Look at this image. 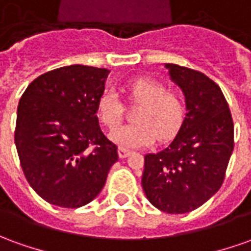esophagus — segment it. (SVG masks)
Returning <instances> with one entry per match:
<instances>
[{"label": "esophagus", "instance_id": "esophagus-1", "mask_svg": "<svg viewBox=\"0 0 251 251\" xmlns=\"http://www.w3.org/2000/svg\"><path fill=\"white\" fill-rule=\"evenodd\" d=\"M131 154V150L126 148H119V157L120 158H126V157H128Z\"/></svg>", "mask_w": 251, "mask_h": 251}]
</instances>
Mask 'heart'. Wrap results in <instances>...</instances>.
<instances>
[{"instance_id":"b5f03b06","label":"heart","mask_w":251,"mask_h":251,"mask_svg":"<svg viewBox=\"0 0 251 251\" xmlns=\"http://www.w3.org/2000/svg\"><path fill=\"white\" fill-rule=\"evenodd\" d=\"M128 101L141 105L135 110V123L115 129L123 120L124 109L115 91H105L97 103V115L108 129H115L110 139L126 148H142L157 136L165 141L175 135L186 117V102L165 84L151 77H136L127 86Z\"/></svg>"}]
</instances>
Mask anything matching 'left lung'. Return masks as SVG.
<instances>
[{
    "instance_id": "1",
    "label": "left lung",
    "mask_w": 251,
    "mask_h": 251,
    "mask_svg": "<svg viewBox=\"0 0 251 251\" xmlns=\"http://www.w3.org/2000/svg\"><path fill=\"white\" fill-rule=\"evenodd\" d=\"M186 97L175 139L145 155L142 187L150 203L171 215L200 208L221 187L234 150V122L221 89L200 71L165 64Z\"/></svg>"
}]
</instances>
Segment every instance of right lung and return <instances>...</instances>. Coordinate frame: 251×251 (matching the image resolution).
<instances>
[{"mask_svg":"<svg viewBox=\"0 0 251 251\" xmlns=\"http://www.w3.org/2000/svg\"><path fill=\"white\" fill-rule=\"evenodd\" d=\"M108 75L105 68L61 67L38 76L19 101L20 165L34 191L51 205L74 209L93 201L119 158L97 117Z\"/></svg>","mask_w":251,"mask_h":251,"instance_id":"add662e5","label":"right lung"}]
</instances>
